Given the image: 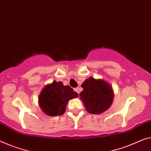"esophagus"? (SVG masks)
Masks as SVG:
<instances>
[{"instance_id": "esophagus-1", "label": "esophagus", "mask_w": 151, "mask_h": 151, "mask_svg": "<svg viewBox=\"0 0 151 151\" xmlns=\"http://www.w3.org/2000/svg\"><path fill=\"white\" fill-rule=\"evenodd\" d=\"M74 90H75V91L77 92V93L80 94V88H76L74 89Z\"/></svg>"}]
</instances>
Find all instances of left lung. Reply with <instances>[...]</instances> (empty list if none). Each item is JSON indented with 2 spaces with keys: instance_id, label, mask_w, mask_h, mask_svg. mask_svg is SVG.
I'll use <instances>...</instances> for the list:
<instances>
[{
  "instance_id": "8db88e82",
  "label": "left lung",
  "mask_w": 151,
  "mask_h": 151,
  "mask_svg": "<svg viewBox=\"0 0 151 151\" xmlns=\"http://www.w3.org/2000/svg\"><path fill=\"white\" fill-rule=\"evenodd\" d=\"M81 86L83 91L80 94V98L89 113L100 114L110 107L114 94L109 83L90 77Z\"/></svg>"
}]
</instances>
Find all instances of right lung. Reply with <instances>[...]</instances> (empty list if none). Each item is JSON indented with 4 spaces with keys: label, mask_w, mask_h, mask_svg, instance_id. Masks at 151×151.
Instances as JSON below:
<instances>
[{
    "label": "right lung",
    "mask_w": 151,
    "mask_h": 151,
    "mask_svg": "<svg viewBox=\"0 0 151 151\" xmlns=\"http://www.w3.org/2000/svg\"><path fill=\"white\" fill-rule=\"evenodd\" d=\"M78 96V94L69 86H64L62 82L54 81L41 91L38 98L39 105L46 115L52 117L61 115L65 112L69 100Z\"/></svg>",
    "instance_id": "obj_1"
}]
</instances>
